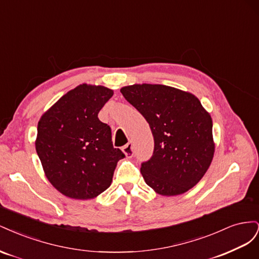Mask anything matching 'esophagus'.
Masks as SVG:
<instances>
[{
	"mask_svg": "<svg viewBox=\"0 0 259 259\" xmlns=\"http://www.w3.org/2000/svg\"><path fill=\"white\" fill-rule=\"evenodd\" d=\"M122 151L125 154V156H126V158H132V156L134 155V150H133V144L128 143V144L125 145L122 148Z\"/></svg>",
	"mask_w": 259,
	"mask_h": 259,
	"instance_id": "1",
	"label": "esophagus"
}]
</instances>
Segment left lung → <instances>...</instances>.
Masks as SVG:
<instances>
[{
	"instance_id": "8db88e82",
	"label": "left lung",
	"mask_w": 259,
	"mask_h": 259,
	"mask_svg": "<svg viewBox=\"0 0 259 259\" xmlns=\"http://www.w3.org/2000/svg\"><path fill=\"white\" fill-rule=\"evenodd\" d=\"M120 91L143 114L153 135V155L140 167L146 184L165 197L190 190L214 156L210 114L193 94L171 86L144 83Z\"/></svg>"
}]
</instances>
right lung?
I'll return each instance as SVG.
<instances>
[{
    "label": "right lung",
    "instance_id": "1",
    "mask_svg": "<svg viewBox=\"0 0 259 259\" xmlns=\"http://www.w3.org/2000/svg\"><path fill=\"white\" fill-rule=\"evenodd\" d=\"M113 91L80 84L59 98L37 123L35 149L49 182L68 198L89 200L111 185L124 158L111 128L98 119Z\"/></svg>",
    "mask_w": 259,
    "mask_h": 259
}]
</instances>
